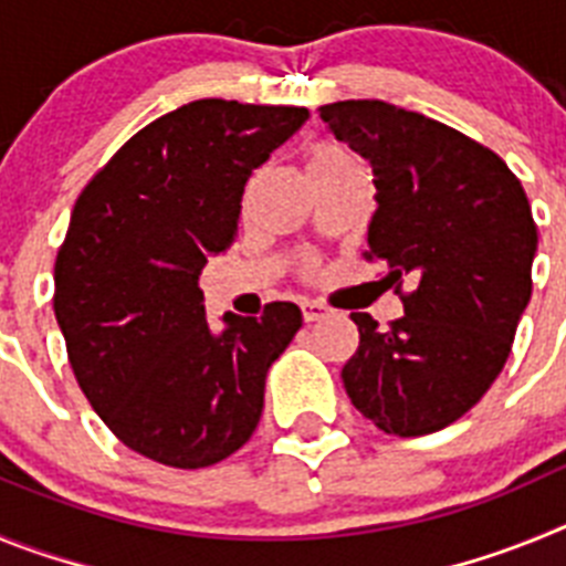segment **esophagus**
Returning a JSON list of instances; mask_svg holds the SVG:
<instances>
[{
  "instance_id": "esophagus-1",
  "label": "esophagus",
  "mask_w": 566,
  "mask_h": 566,
  "mask_svg": "<svg viewBox=\"0 0 566 566\" xmlns=\"http://www.w3.org/2000/svg\"><path fill=\"white\" fill-rule=\"evenodd\" d=\"M300 308H303V319L306 323H317V319H323L328 314V308L323 303H317V300H306V303H300Z\"/></svg>"
}]
</instances>
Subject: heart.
<instances>
[{"label": "heart", "mask_w": 566, "mask_h": 566, "mask_svg": "<svg viewBox=\"0 0 566 566\" xmlns=\"http://www.w3.org/2000/svg\"><path fill=\"white\" fill-rule=\"evenodd\" d=\"M352 161H354V155L348 153L345 147H339V144H334V142H319V144H314L306 155L308 178H312V175H319V172H328V169H337V167H343V164H352Z\"/></svg>", "instance_id": "obj_1"}]
</instances>
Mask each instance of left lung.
<instances>
[{
	"label": "left lung",
	"instance_id": "left-lung-1",
	"mask_svg": "<svg viewBox=\"0 0 566 566\" xmlns=\"http://www.w3.org/2000/svg\"><path fill=\"white\" fill-rule=\"evenodd\" d=\"M319 115L371 161L379 207L365 260H382L405 306L388 328L352 314L359 348L343 368L345 394L385 433L442 431L502 374L533 294L527 195L493 149L428 115L374 98Z\"/></svg>",
	"mask_w": 566,
	"mask_h": 566
}]
</instances>
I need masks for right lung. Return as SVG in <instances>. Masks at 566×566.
Returning a JSON list of instances; mask_svg holds the SVG:
<instances>
[{"mask_svg": "<svg viewBox=\"0 0 566 566\" xmlns=\"http://www.w3.org/2000/svg\"><path fill=\"white\" fill-rule=\"evenodd\" d=\"M306 118L283 104L189 102L138 129L78 195L53 312L78 388L129 451L198 470L258 428L266 374L303 314L266 303L214 334L198 277L238 238L254 169Z\"/></svg>", "mask_w": 566, "mask_h": 566, "instance_id": "right-lung-1", "label": "right lung"}]
</instances>
